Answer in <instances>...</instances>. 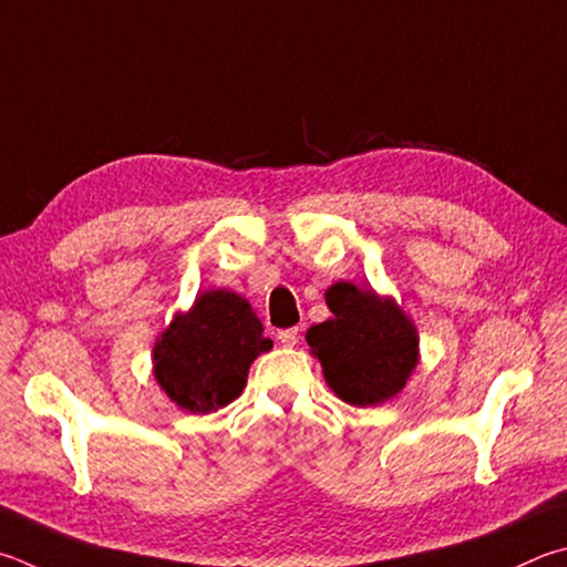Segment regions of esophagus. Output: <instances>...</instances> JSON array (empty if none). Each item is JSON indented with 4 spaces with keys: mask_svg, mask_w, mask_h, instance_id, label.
<instances>
[{
    "mask_svg": "<svg viewBox=\"0 0 567 567\" xmlns=\"http://www.w3.org/2000/svg\"><path fill=\"white\" fill-rule=\"evenodd\" d=\"M277 339H280V342H282L285 347H295L297 339H300V327L280 329V332H277Z\"/></svg>",
    "mask_w": 567,
    "mask_h": 567,
    "instance_id": "1",
    "label": "esophagus"
}]
</instances>
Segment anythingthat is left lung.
Returning a JSON list of instances; mask_svg holds the SVG:
<instances>
[{"instance_id": "obj_1", "label": "left lung", "mask_w": 567, "mask_h": 567, "mask_svg": "<svg viewBox=\"0 0 567 567\" xmlns=\"http://www.w3.org/2000/svg\"><path fill=\"white\" fill-rule=\"evenodd\" d=\"M332 319L310 327L307 344L334 394L354 406L382 404L404 389L419 362L416 329L391 300L337 282L327 290Z\"/></svg>"}]
</instances>
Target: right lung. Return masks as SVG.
<instances>
[{
    "label": "right lung",
    "mask_w": 567,
    "mask_h": 567,
    "mask_svg": "<svg viewBox=\"0 0 567 567\" xmlns=\"http://www.w3.org/2000/svg\"><path fill=\"white\" fill-rule=\"evenodd\" d=\"M272 339L243 297L213 290L178 315L153 347V372L163 391L190 414H208L240 394L255 357Z\"/></svg>",
    "instance_id": "add662e5"
}]
</instances>
